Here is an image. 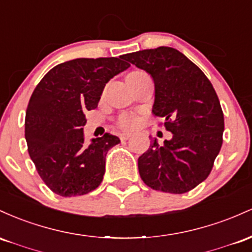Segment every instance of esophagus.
Returning a JSON list of instances; mask_svg holds the SVG:
<instances>
[{"label": "esophagus", "mask_w": 252, "mask_h": 252, "mask_svg": "<svg viewBox=\"0 0 252 252\" xmlns=\"http://www.w3.org/2000/svg\"><path fill=\"white\" fill-rule=\"evenodd\" d=\"M129 138H131V134L129 133H123L120 135L121 140H127V139H129Z\"/></svg>", "instance_id": "1"}]
</instances>
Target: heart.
Wrapping results in <instances>:
<instances>
[{
    "label": "heart",
    "mask_w": 252,
    "mask_h": 252,
    "mask_svg": "<svg viewBox=\"0 0 252 252\" xmlns=\"http://www.w3.org/2000/svg\"><path fill=\"white\" fill-rule=\"evenodd\" d=\"M119 125L123 128H132L135 125V118L131 114H124L119 120Z\"/></svg>",
    "instance_id": "b5f03b06"
}]
</instances>
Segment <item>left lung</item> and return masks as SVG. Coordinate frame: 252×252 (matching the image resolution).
<instances>
[{
  "mask_svg": "<svg viewBox=\"0 0 252 252\" xmlns=\"http://www.w3.org/2000/svg\"><path fill=\"white\" fill-rule=\"evenodd\" d=\"M126 61L155 82L152 113L164 118L170 140L155 139L138 158L141 180L155 190L183 194L205 181L222 145L224 114L213 86L199 67L172 47L127 53Z\"/></svg>",
  "mask_w": 252,
  "mask_h": 252,
  "instance_id": "8db88e82",
  "label": "left lung"
}]
</instances>
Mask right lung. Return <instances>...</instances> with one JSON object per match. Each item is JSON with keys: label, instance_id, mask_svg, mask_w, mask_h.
Returning a JSON list of instances; mask_svg holds the SVG:
<instances>
[{"label": "right lung", "instance_id": "1", "mask_svg": "<svg viewBox=\"0 0 252 252\" xmlns=\"http://www.w3.org/2000/svg\"><path fill=\"white\" fill-rule=\"evenodd\" d=\"M129 67L119 58H77L56 65L35 87L25 119L28 154L53 193L71 197L102 182L108 150L120 143L106 133L84 143V113L97 107L106 83Z\"/></svg>", "mask_w": 252, "mask_h": 252}]
</instances>
